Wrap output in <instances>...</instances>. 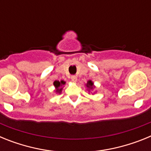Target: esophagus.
<instances>
[{"mask_svg": "<svg viewBox=\"0 0 151 151\" xmlns=\"http://www.w3.org/2000/svg\"><path fill=\"white\" fill-rule=\"evenodd\" d=\"M71 79H72V81H73V82H76V81H77V76H72Z\"/></svg>", "mask_w": 151, "mask_h": 151, "instance_id": "34e87169", "label": "esophagus"}]
</instances>
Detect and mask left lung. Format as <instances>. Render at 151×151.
Listing matches in <instances>:
<instances>
[{
  "mask_svg": "<svg viewBox=\"0 0 151 151\" xmlns=\"http://www.w3.org/2000/svg\"><path fill=\"white\" fill-rule=\"evenodd\" d=\"M87 87L89 88H93V82L91 81H88L87 83Z\"/></svg>",
  "mask_w": 151,
  "mask_h": 151,
  "instance_id": "8db88e82",
  "label": "left lung"
}]
</instances>
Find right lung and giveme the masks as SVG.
I'll return each mask as SVG.
<instances>
[{"label": "right lung", "instance_id": "add662e5", "mask_svg": "<svg viewBox=\"0 0 151 151\" xmlns=\"http://www.w3.org/2000/svg\"><path fill=\"white\" fill-rule=\"evenodd\" d=\"M64 84H65V82H63V81H61V82H59V81H55V82H54V86H55V88H57V92L60 93L61 90H62V88H61L60 87L62 86V85H63Z\"/></svg>", "mask_w": 151, "mask_h": 151}]
</instances>
